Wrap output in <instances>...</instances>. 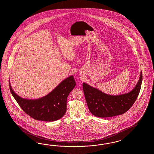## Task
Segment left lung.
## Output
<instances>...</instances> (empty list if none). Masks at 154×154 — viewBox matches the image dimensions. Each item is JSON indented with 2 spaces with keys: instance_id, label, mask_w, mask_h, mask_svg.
<instances>
[{
  "instance_id": "left-lung-1",
  "label": "left lung",
  "mask_w": 154,
  "mask_h": 154,
  "mask_svg": "<svg viewBox=\"0 0 154 154\" xmlns=\"http://www.w3.org/2000/svg\"><path fill=\"white\" fill-rule=\"evenodd\" d=\"M143 79L141 72L140 78L134 89L123 95H107L85 83L82 88L88 109L96 117L106 118L123 115L128 111L136 101L140 90Z\"/></svg>"
}]
</instances>
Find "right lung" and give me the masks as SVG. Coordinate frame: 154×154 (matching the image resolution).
I'll return each instance as SVG.
<instances>
[{"label": "right lung", "instance_id": "obj_1", "mask_svg": "<svg viewBox=\"0 0 154 154\" xmlns=\"http://www.w3.org/2000/svg\"><path fill=\"white\" fill-rule=\"evenodd\" d=\"M75 85L73 76H70L46 96L37 100H27L17 95L9 82L10 92L23 111L36 120L46 122L58 120L65 115L67 97Z\"/></svg>", "mask_w": 154, "mask_h": 154}]
</instances>
